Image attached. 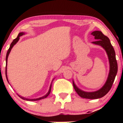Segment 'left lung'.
<instances>
[{
	"mask_svg": "<svg viewBox=\"0 0 123 123\" xmlns=\"http://www.w3.org/2000/svg\"><path fill=\"white\" fill-rule=\"evenodd\" d=\"M91 35L95 37L96 41L92 43L95 44L99 45L105 49L108 56L109 61L110 63V70L108 79L105 84L101 89L94 92H86L79 89L74 84L73 81V85L76 92L80 97L87 99H98L104 97L110 91L111 86L115 81L116 76L117 73V63L116 59V54L113 47L111 46L109 39L104 35L102 32L95 31L91 33Z\"/></svg>",
	"mask_w": 123,
	"mask_h": 123,
	"instance_id": "left-lung-1",
	"label": "left lung"
}]
</instances>
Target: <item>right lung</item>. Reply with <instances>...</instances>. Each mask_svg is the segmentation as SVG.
<instances>
[{"label":"right lung","mask_w":123,"mask_h":123,"mask_svg":"<svg viewBox=\"0 0 123 123\" xmlns=\"http://www.w3.org/2000/svg\"><path fill=\"white\" fill-rule=\"evenodd\" d=\"M24 34H25V33H24V32H21V33H19V34H18L17 37L15 38L14 40H13V41H12V43H11L10 46V48H9V49H8V51H7V53L6 58V79H7V81H8V79H7V58H8V55H9L10 53L11 50H12V47H13V46H14L15 44L17 43L18 41L19 40V37H20V36H22V35H24ZM51 85H50V89H49V92H47V94H46V95H45L44 96H43V97H40V98H36V99H27V98H24V97H21V96L19 95H18V94H17V95H18V96H19V97H20V98H21V99H23L26 100V101H38V100H40V99H43V98H46V97H47V96L49 95V94H50V92H51Z\"/></svg>","instance_id":"add662e5"}]
</instances>
